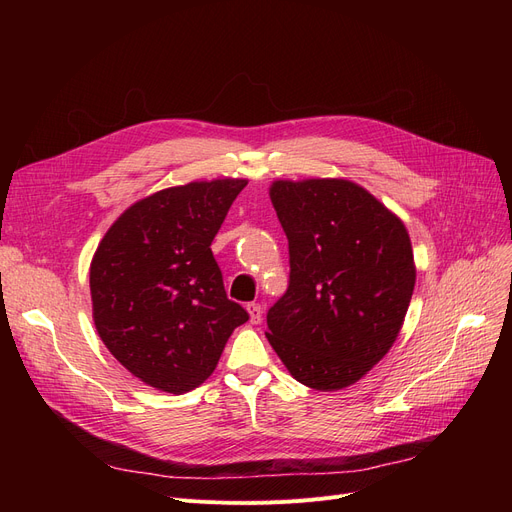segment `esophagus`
<instances>
[{
  "mask_svg": "<svg viewBox=\"0 0 512 512\" xmlns=\"http://www.w3.org/2000/svg\"><path fill=\"white\" fill-rule=\"evenodd\" d=\"M247 311H249V317H251V324H261L263 319V307L259 303H249L247 305Z\"/></svg>",
  "mask_w": 512,
  "mask_h": 512,
  "instance_id": "esophagus-1",
  "label": "esophagus"
}]
</instances>
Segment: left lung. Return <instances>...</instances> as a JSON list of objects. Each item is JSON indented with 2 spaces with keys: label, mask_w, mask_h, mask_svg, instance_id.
<instances>
[{
  "label": "left lung",
  "mask_w": 512,
  "mask_h": 512,
  "mask_svg": "<svg viewBox=\"0 0 512 512\" xmlns=\"http://www.w3.org/2000/svg\"><path fill=\"white\" fill-rule=\"evenodd\" d=\"M270 197L290 280L267 311L265 336L297 382L321 392L351 386L405 321L415 288L409 232L351 180H276Z\"/></svg>",
  "instance_id": "8db88e82"
}]
</instances>
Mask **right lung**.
<instances>
[{
	"mask_svg": "<svg viewBox=\"0 0 512 512\" xmlns=\"http://www.w3.org/2000/svg\"><path fill=\"white\" fill-rule=\"evenodd\" d=\"M247 180L164 188L130 205L91 261L93 321L141 382L170 394L201 386L249 319L230 301L211 242Z\"/></svg>",
	"mask_w": 512,
	"mask_h": 512,
	"instance_id": "obj_1",
	"label": "right lung"
}]
</instances>
